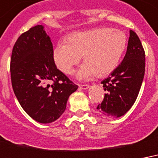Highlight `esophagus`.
Instances as JSON below:
<instances>
[{
  "label": "esophagus",
  "instance_id": "34e87169",
  "mask_svg": "<svg viewBox=\"0 0 158 158\" xmlns=\"http://www.w3.org/2000/svg\"><path fill=\"white\" fill-rule=\"evenodd\" d=\"M90 87V85H79V88L80 89H82V90H87L88 88Z\"/></svg>",
  "mask_w": 158,
  "mask_h": 158
}]
</instances>
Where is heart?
Instances as JSON below:
<instances>
[{
  "mask_svg": "<svg viewBox=\"0 0 158 158\" xmlns=\"http://www.w3.org/2000/svg\"><path fill=\"white\" fill-rule=\"evenodd\" d=\"M68 43L61 42L53 50V58L60 71L70 75L83 57L78 71L80 80L107 75L115 69L125 50L127 38L118 29L99 28L69 35Z\"/></svg>",
  "mask_w": 158,
  "mask_h": 158,
  "instance_id": "obj_1",
  "label": "heart"
}]
</instances>
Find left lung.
I'll list each match as a JSON object with an SVG mask.
<instances>
[{
  "label": "left lung",
  "instance_id": "left-lung-1",
  "mask_svg": "<svg viewBox=\"0 0 158 158\" xmlns=\"http://www.w3.org/2000/svg\"><path fill=\"white\" fill-rule=\"evenodd\" d=\"M145 73V52L139 36L129 31L127 52L120 64L102 81L106 93L97 110L109 117L118 118L136 101Z\"/></svg>",
  "mask_w": 158,
  "mask_h": 158
}]
</instances>
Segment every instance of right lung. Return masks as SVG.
<instances>
[{"label": "right lung", "instance_id": "add662e5", "mask_svg": "<svg viewBox=\"0 0 158 158\" xmlns=\"http://www.w3.org/2000/svg\"><path fill=\"white\" fill-rule=\"evenodd\" d=\"M10 77L23 110L41 123L57 120L78 88L55 65L52 44L43 25L32 27L18 38L12 50Z\"/></svg>", "mask_w": 158, "mask_h": 158}]
</instances>
